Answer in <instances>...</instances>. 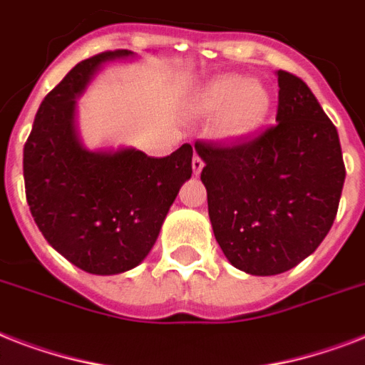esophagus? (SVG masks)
Returning <instances> with one entry per match:
<instances>
[{"label":"esophagus","instance_id":"1","mask_svg":"<svg viewBox=\"0 0 365 365\" xmlns=\"http://www.w3.org/2000/svg\"><path fill=\"white\" fill-rule=\"evenodd\" d=\"M191 166H193V174H197V176H199L200 172H202V168H205V163H202V159H200L199 155H195Z\"/></svg>","mask_w":365,"mask_h":365}]
</instances>
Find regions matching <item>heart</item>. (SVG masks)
<instances>
[{
	"label": "heart",
	"instance_id": "obj_1",
	"mask_svg": "<svg viewBox=\"0 0 365 365\" xmlns=\"http://www.w3.org/2000/svg\"><path fill=\"white\" fill-rule=\"evenodd\" d=\"M191 111L199 119H217L216 134L222 140L240 142L265 123L271 111V93L255 79L222 76L195 94Z\"/></svg>",
	"mask_w": 365,
	"mask_h": 365
}]
</instances>
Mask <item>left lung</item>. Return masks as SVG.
Instances as JSON below:
<instances>
[{"label": "left lung", "instance_id": "left-lung-1", "mask_svg": "<svg viewBox=\"0 0 365 365\" xmlns=\"http://www.w3.org/2000/svg\"><path fill=\"white\" fill-rule=\"evenodd\" d=\"M277 77V125L233 148L195 143L214 237L254 277L289 271L320 246L345 183L334 123L299 77Z\"/></svg>", "mask_w": 365, "mask_h": 365}]
</instances>
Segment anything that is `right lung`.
<instances>
[{
  "label": "right lung",
  "instance_id": "right-lung-1",
  "mask_svg": "<svg viewBox=\"0 0 365 365\" xmlns=\"http://www.w3.org/2000/svg\"><path fill=\"white\" fill-rule=\"evenodd\" d=\"M134 56L123 48L79 62L45 96L24 145L26 200L37 227L70 263L100 277L130 271L148 257L193 172L189 143L163 159L83 143L77 98L106 64Z\"/></svg>",
  "mask_w": 365,
  "mask_h": 365
}]
</instances>
